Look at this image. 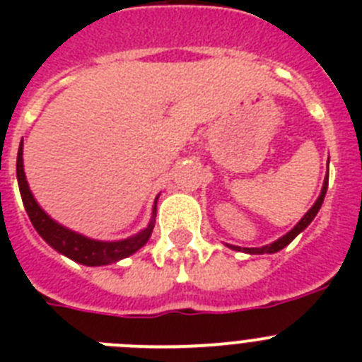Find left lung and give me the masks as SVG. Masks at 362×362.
Instances as JSON below:
<instances>
[{
    "mask_svg": "<svg viewBox=\"0 0 362 362\" xmlns=\"http://www.w3.org/2000/svg\"><path fill=\"white\" fill-rule=\"evenodd\" d=\"M326 188H328V174H326L325 183H322L321 196H319V197H317V201H315V203H313L312 209H310L308 212H306L305 216H303V219H300L299 223H297V225L293 226V228L290 230L288 233H286V235H283V238H279V239H277V241L270 243V245H267V246H261V248H241V246H233V245H228V246H230V248H232V250L246 252V254H276V252L283 250L284 246L290 245V243H292L293 239H296L297 235H299V233L303 232V230H305L306 226L310 225V223H312L313 217L317 216V212H319V209H321L322 201H325Z\"/></svg>",
    "mask_w": 362,
    "mask_h": 362,
    "instance_id": "obj_1",
    "label": "left lung"
}]
</instances>
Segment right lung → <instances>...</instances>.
<instances>
[{
    "mask_svg": "<svg viewBox=\"0 0 362 362\" xmlns=\"http://www.w3.org/2000/svg\"><path fill=\"white\" fill-rule=\"evenodd\" d=\"M16 174H18L19 192H21V199H23L25 210L30 217L32 226L36 228L45 241L52 246L54 250L59 254L66 255L76 263L86 264V267H101V264L117 263L119 259L129 257L134 252H137L145 243L148 241L153 230V217L145 230L132 235L129 239H121V241H95V239L85 238L81 233L72 232L65 228L63 225L56 223L50 216H47L40 204L36 203L32 196L30 188H28L27 177L23 170V139L18 150V161H16ZM158 203V199H156ZM156 214V204H153V212Z\"/></svg>",
    "mask_w": 362,
    "mask_h": 362,
    "instance_id": "obj_1",
    "label": "right lung"
}]
</instances>
